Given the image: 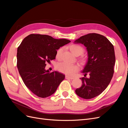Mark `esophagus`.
I'll return each instance as SVG.
<instances>
[{
	"label": "esophagus",
	"mask_w": 128,
	"mask_h": 128,
	"mask_svg": "<svg viewBox=\"0 0 128 128\" xmlns=\"http://www.w3.org/2000/svg\"><path fill=\"white\" fill-rule=\"evenodd\" d=\"M74 78V77H70V76H68V75H66V76H65V79H73Z\"/></svg>",
	"instance_id": "obj_1"
}]
</instances>
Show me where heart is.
<instances>
[{
	"label": "heart",
	"mask_w": 128,
	"mask_h": 128,
	"mask_svg": "<svg viewBox=\"0 0 128 128\" xmlns=\"http://www.w3.org/2000/svg\"><path fill=\"white\" fill-rule=\"evenodd\" d=\"M68 48L70 51L76 56H78L82 54L84 52V49L82 46L77 44H71L69 46ZM63 49L60 48L58 49L56 51V56L58 59H60L61 57L62 52ZM79 62L82 64H84L86 63V59L83 57L81 56L79 58ZM57 69L60 72L65 74L68 75L70 76H72L79 70V66L77 64H69L66 62H60L57 65Z\"/></svg>",
	"instance_id": "heart-1"
}]
</instances>
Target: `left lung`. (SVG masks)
<instances>
[{"label": "left lung", "mask_w": 128, "mask_h": 128, "mask_svg": "<svg viewBox=\"0 0 128 128\" xmlns=\"http://www.w3.org/2000/svg\"><path fill=\"white\" fill-rule=\"evenodd\" d=\"M86 47L88 60L80 78L82 84L75 90L77 94L84 99L95 98L102 93L110 84L114 75L115 54L113 44L105 36L90 33L75 42ZM90 77L86 78V75Z\"/></svg>", "instance_id": "left-lung-1"}]
</instances>
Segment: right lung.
<instances>
[{"label":"right lung","instance_id":"1","mask_svg":"<svg viewBox=\"0 0 128 128\" xmlns=\"http://www.w3.org/2000/svg\"><path fill=\"white\" fill-rule=\"evenodd\" d=\"M70 42L66 39L32 34L18 46L17 67L20 75L25 86L37 96H50L64 79L61 73L45 70L46 63L56 59V50Z\"/></svg>","mask_w":128,"mask_h":128}]
</instances>
